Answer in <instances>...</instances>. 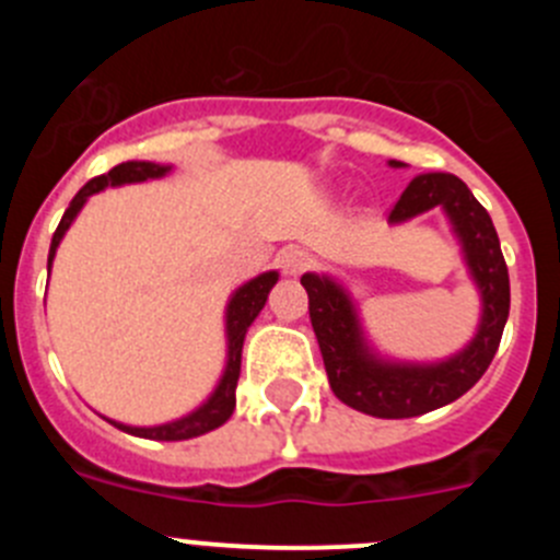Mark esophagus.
<instances>
[{"label": "esophagus", "instance_id": "esophagus-1", "mask_svg": "<svg viewBox=\"0 0 560 560\" xmlns=\"http://www.w3.org/2000/svg\"><path fill=\"white\" fill-rule=\"evenodd\" d=\"M277 266H280V271L285 277H300L311 266V255L305 249H300V246H289V249L280 252Z\"/></svg>", "mask_w": 560, "mask_h": 560}]
</instances>
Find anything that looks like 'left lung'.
Listing matches in <instances>:
<instances>
[{
	"instance_id": "8db88e82",
	"label": "left lung",
	"mask_w": 560,
	"mask_h": 560,
	"mask_svg": "<svg viewBox=\"0 0 560 560\" xmlns=\"http://www.w3.org/2000/svg\"><path fill=\"white\" fill-rule=\"evenodd\" d=\"M389 167H404V162L389 160ZM434 207L446 212L482 303L474 339L448 359L395 361L381 355L364 336L359 308L345 285L314 271L300 280L308 291L311 325L323 350L330 389L341 404L373 418H415L468 393L497 355L508 323L511 280L499 235L488 210L463 179L452 173L415 176L389 212V224H404Z\"/></svg>"
}]
</instances>
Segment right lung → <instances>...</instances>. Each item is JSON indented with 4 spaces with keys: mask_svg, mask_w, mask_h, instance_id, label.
Returning a JSON list of instances; mask_svg holds the SVG:
<instances>
[{
    "mask_svg": "<svg viewBox=\"0 0 560 560\" xmlns=\"http://www.w3.org/2000/svg\"><path fill=\"white\" fill-rule=\"evenodd\" d=\"M171 173V165H160V162H142L131 160L122 162V165L112 167L103 176H95L92 182L78 190V196L69 201L67 212H63L61 224H58L56 235H52V244H49V257H47V269H52V257H56L58 244L61 237L67 235V230L72 226V221L78 219V212L83 210V205L89 201V196L106 190V187H120V185H133V182H148V179H162ZM277 271H264V275L252 277L249 283H244L241 289L232 291L230 303H226L224 311V334H226V364L224 373H221L219 384L210 393V398L196 407L192 412L182 415L176 420H167V423H160V427H128V423H117V420H108L122 432L133 434V438H145V440H190L199 438V434L212 432L219 429L221 423H226L235 409V387H237V375H241V350H244V339L249 325L255 323V316L264 311L266 296L275 289L277 283Z\"/></svg>",
    "mask_w": 560,
    "mask_h": 560,
    "instance_id": "1",
    "label": "right lung"
}]
</instances>
